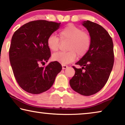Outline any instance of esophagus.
<instances>
[{
  "mask_svg": "<svg viewBox=\"0 0 125 125\" xmlns=\"http://www.w3.org/2000/svg\"><path fill=\"white\" fill-rule=\"evenodd\" d=\"M68 67L67 65H62V69H65Z\"/></svg>",
  "mask_w": 125,
  "mask_h": 125,
  "instance_id": "34e87169",
  "label": "esophagus"
}]
</instances>
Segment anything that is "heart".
<instances>
[{
  "label": "heart",
  "instance_id": "heart-1",
  "mask_svg": "<svg viewBox=\"0 0 125 125\" xmlns=\"http://www.w3.org/2000/svg\"><path fill=\"white\" fill-rule=\"evenodd\" d=\"M61 40H69L68 52H58L52 55V59L54 61L60 62L62 65L69 64L76 59L77 54L83 57L89 49L91 39L89 35L83 32L81 28L69 24L62 28L59 32ZM48 48L52 52L59 49V39L55 35L49 36L47 41Z\"/></svg>",
  "mask_w": 125,
  "mask_h": 125
}]
</instances>
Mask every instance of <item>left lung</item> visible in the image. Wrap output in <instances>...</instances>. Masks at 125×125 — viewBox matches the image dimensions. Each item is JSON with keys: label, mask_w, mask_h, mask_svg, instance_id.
<instances>
[{"label": "left lung", "mask_w": 125, "mask_h": 125, "mask_svg": "<svg viewBox=\"0 0 125 125\" xmlns=\"http://www.w3.org/2000/svg\"><path fill=\"white\" fill-rule=\"evenodd\" d=\"M89 33L91 44L86 54L73 66L74 76L70 80L71 88L80 94L89 96L98 92L110 76L114 64L113 42L106 30L89 20L82 22Z\"/></svg>", "instance_id": "obj_1"}]
</instances>
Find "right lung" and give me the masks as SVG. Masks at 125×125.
<instances>
[{
  "label": "right lung",
  "mask_w": 125,
  "mask_h": 125,
  "mask_svg": "<svg viewBox=\"0 0 125 125\" xmlns=\"http://www.w3.org/2000/svg\"><path fill=\"white\" fill-rule=\"evenodd\" d=\"M60 24L36 20L22 25L13 33L9 51L10 64L17 83L27 92L37 94L47 91L62 69L56 61L46 67L39 65L48 62L51 57L47 39Z\"/></svg>",
  "instance_id": "right-lung-1"
}]
</instances>
